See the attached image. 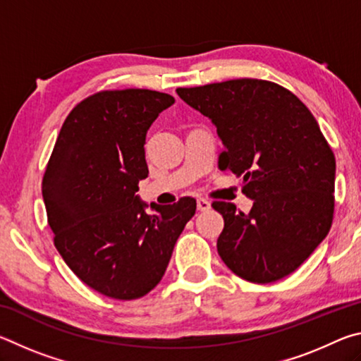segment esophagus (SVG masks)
Wrapping results in <instances>:
<instances>
[{
    "instance_id": "obj_1",
    "label": "esophagus",
    "mask_w": 361,
    "mask_h": 361,
    "mask_svg": "<svg viewBox=\"0 0 361 361\" xmlns=\"http://www.w3.org/2000/svg\"><path fill=\"white\" fill-rule=\"evenodd\" d=\"M210 202L209 200H205V199H197V210L199 212H207V210H210Z\"/></svg>"
}]
</instances>
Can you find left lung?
Masks as SVG:
<instances>
[{
  "instance_id": "obj_1",
  "label": "left lung",
  "mask_w": 361,
  "mask_h": 361,
  "mask_svg": "<svg viewBox=\"0 0 361 361\" xmlns=\"http://www.w3.org/2000/svg\"><path fill=\"white\" fill-rule=\"evenodd\" d=\"M210 118L224 148L218 167L242 178L250 213L215 200L216 248L235 276L271 283L290 276L325 239L334 213L336 159L307 106L276 82L240 78L176 89Z\"/></svg>"
}]
</instances>
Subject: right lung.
<instances>
[{
	"label": "right lung",
	"mask_w": 361,
	"mask_h": 361,
	"mask_svg": "<svg viewBox=\"0 0 361 361\" xmlns=\"http://www.w3.org/2000/svg\"><path fill=\"white\" fill-rule=\"evenodd\" d=\"M172 95L149 89L100 90L66 116L42 176L54 245L78 279L130 301L154 288L194 216L195 200L145 212L138 183L148 176L146 132Z\"/></svg>",
	"instance_id": "1"
}]
</instances>
